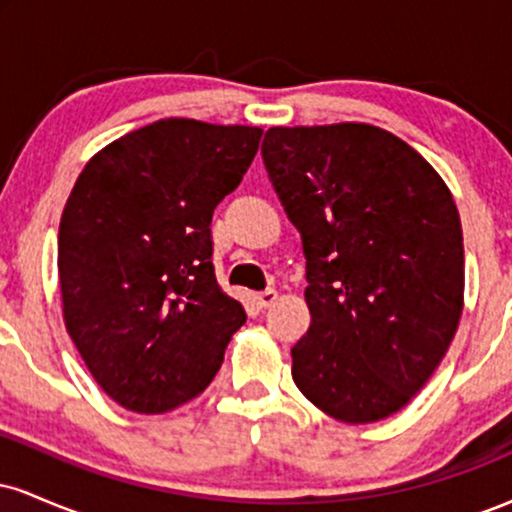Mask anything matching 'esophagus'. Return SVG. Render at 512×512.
<instances>
[{
    "instance_id": "34e87169",
    "label": "esophagus",
    "mask_w": 512,
    "mask_h": 512,
    "mask_svg": "<svg viewBox=\"0 0 512 512\" xmlns=\"http://www.w3.org/2000/svg\"><path fill=\"white\" fill-rule=\"evenodd\" d=\"M255 298H257V305H260V308H269V305H274L276 298H279V291L264 289V291L257 293Z\"/></svg>"
}]
</instances>
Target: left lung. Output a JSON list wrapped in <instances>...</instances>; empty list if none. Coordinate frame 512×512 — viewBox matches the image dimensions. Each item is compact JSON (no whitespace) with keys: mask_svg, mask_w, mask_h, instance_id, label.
<instances>
[{"mask_svg":"<svg viewBox=\"0 0 512 512\" xmlns=\"http://www.w3.org/2000/svg\"><path fill=\"white\" fill-rule=\"evenodd\" d=\"M262 158L305 252L310 327L291 349L293 383L344 424L387 419L460 325L455 199L419 151L363 122L272 127Z\"/></svg>","mask_w":512,"mask_h":512,"instance_id":"obj_1","label":"left lung"}]
</instances>
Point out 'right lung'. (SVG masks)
<instances>
[{"instance_id":"add662e5","label":"right lung","mask_w":512,"mask_h":512,"mask_svg":"<svg viewBox=\"0 0 512 512\" xmlns=\"http://www.w3.org/2000/svg\"><path fill=\"white\" fill-rule=\"evenodd\" d=\"M262 129L166 117L86 163L57 243L62 315L93 380L137 414L204 392L245 310L216 281L211 216Z\"/></svg>"}]
</instances>
